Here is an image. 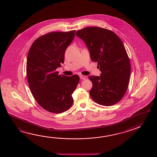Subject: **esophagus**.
<instances>
[{"label": "esophagus", "mask_w": 157, "mask_h": 157, "mask_svg": "<svg viewBox=\"0 0 157 157\" xmlns=\"http://www.w3.org/2000/svg\"><path fill=\"white\" fill-rule=\"evenodd\" d=\"M80 78L82 79V80H85V79H86V77L85 76L82 75H80Z\"/></svg>", "instance_id": "34e87169"}]
</instances>
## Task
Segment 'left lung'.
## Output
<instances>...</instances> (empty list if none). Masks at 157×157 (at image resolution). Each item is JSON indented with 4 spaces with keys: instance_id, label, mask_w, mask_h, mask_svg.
<instances>
[{
    "instance_id": "8db88e82",
    "label": "left lung",
    "mask_w": 157,
    "mask_h": 157,
    "mask_svg": "<svg viewBox=\"0 0 157 157\" xmlns=\"http://www.w3.org/2000/svg\"><path fill=\"white\" fill-rule=\"evenodd\" d=\"M76 35L85 43L91 59L98 62L100 76H90V95L104 106L118 103L126 93L131 74L130 59L120 38L113 31L99 27L78 30Z\"/></svg>"
}]
</instances>
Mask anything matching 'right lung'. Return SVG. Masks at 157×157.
<instances>
[{"label":"right lung","mask_w":157,"mask_h":157,"mask_svg":"<svg viewBox=\"0 0 157 157\" xmlns=\"http://www.w3.org/2000/svg\"><path fill=\"white\" fill-rule=\"evenodd\" d=\"M75 32H51L39 37L27 54L26 77L30 91L37 103L51 113H63L73 104L72 94L80 77L58 75L56 69L63 63L65 52Z\"/></svg>","instance_id":"right-lung-1"}]
</instances>
